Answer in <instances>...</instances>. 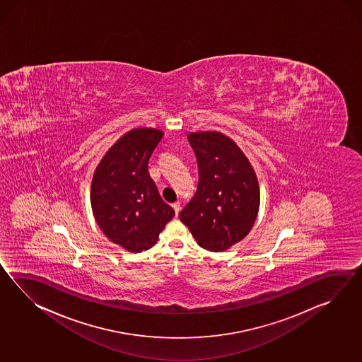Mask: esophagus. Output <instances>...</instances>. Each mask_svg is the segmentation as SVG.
Returning a JSON list of instances; mask_svg holds the SVG:
<instances>
[{"label": "esophagus", "instance_id": "obj_1", "mask_svg": "<svg viewBox=\"0 0 362 362\" xmlns=\"http://www.w3.org/2000/svg\"><path fill=\"white\" fill-rule=\"evenodd\" d=\"M173 209L175 210V214L177 216V213L180 211V202H179V201L173 204Z\"/></svg>", "mask_w": 362, "mask_h": 362}]
</instances>
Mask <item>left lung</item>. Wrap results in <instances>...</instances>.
Listing matches in <instances>:
<instances>
[{
	"label": "left lung",
	"mask_w": 362,
	"mask_h": 362,
	"mask_svg": "<svg viewBox=\"0 0 362 362\" xmlns=\"http://www.w3.org/2000/svg\"><path fill=\"white\" fill-rule=\"evenodd\" d=\"M188 141L197 160L199 185L179 218L204 250H228L256 222V173L240 148L221 132H191Z\"/></svg>",
	"instance_id": "1"
}]
</instances>
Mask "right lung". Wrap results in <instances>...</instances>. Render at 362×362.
Returning <instances> with one entry per match:
<instances>
[{
    "label": "right lung",
    "mask_w": 362,
    "mask_h": 362,
    "mask_svg": "<svg viewBox=\"0 0 362 362\" xmlns=\"http://www.w3.org/2000/svg\"><path fill=\"white\" fill-rule=\"evenodd\" d=\"M162 135L161 129H131L106 152L92 179L90 205L97 225L109 240L134 253L153 247L175 216L148 173Z\"/></svg>",
    "instance_id": "add662e5"
}]
</instances>
